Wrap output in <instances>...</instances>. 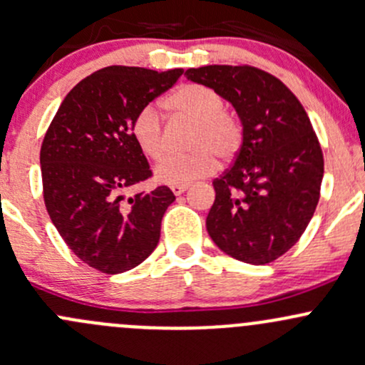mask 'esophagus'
I'll return each mask as SVG.
<instances>
[{"label": "esophagus", "instance_id": "34e87169", "mask_svg": "<svg viewBox=\"0 0 365 365\" xmlns=\"http://www.w3.org/2000/svg\"><path fill=\"white\" fill-rule=\"evenodd\" d=\"M187 189H189V185H171V190H173V194H175V195L183 194Z\"/></svg>", "mask_w": 365, "mask_h": 365}]
</instances>
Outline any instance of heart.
<instances>
[{"mask_svg": "<svg viewBox=\"0 0 365 365\" xmlns=\"http://www.w3.org/2000/svg\"><path fill=\"white\" fill-rule=\"evenodd\" d=\"M173 115L194 122L190 147L183 155H168L155 166V178L166 185H189L212 175L217 157L229 160L243 141V125L234 113L225 112V99L218 91L201 83H185L164 99ZM133 138L140 150L157 160L166 152V136L159 113L152 106L141 110L133 122Z\"/></svg>", "mask_w": 365, "mask_h": 365, "instance_id": "heart-1", "label": "heart"}]
</instances>
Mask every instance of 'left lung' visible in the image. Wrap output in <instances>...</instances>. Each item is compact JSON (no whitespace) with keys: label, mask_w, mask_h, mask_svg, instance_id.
I'll list each match as a JSON object with an SVG mask.
<instances>
[{"label":"left lung","mask_w":365,"mask_h":365,"mask_svg":"<svg viewBox=\"0 0 365 365\" xmlns=\"http://www.w3.org/2000/svg\"><path fill=\"white\" fill-rule=\"evenodd\" d=\"M185 76L220 92L243 125L234 164L213 182L210 237L241 262H273L297 243L320 197L324 155L308 113L285 83L257 68L212 64Z\"/></svg>","instance_id":"left-lung-1"}]
</instances>
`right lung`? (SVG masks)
Masks as SVG:
<instances>
[{
    "label": "right lung",
    "mask_w": 365,
    "mask_h": 365,
    "mask_svg": "<svg viewBox=\"0 0 365 365\" xmlns=\"http://www.w3.org/2000/svg\"><path fill=\"white\" fill-rule=\"evenodd\" d=\"M182 73L103 68L68 92L45 134L40 164L47 212L71 252L101 273L133 269L159 243L175 194L163 185L124 201L120 192L152 176L133 138L134 118Z\"/></svg>",
    "instance_id": "1"
}]
</instances>
